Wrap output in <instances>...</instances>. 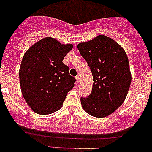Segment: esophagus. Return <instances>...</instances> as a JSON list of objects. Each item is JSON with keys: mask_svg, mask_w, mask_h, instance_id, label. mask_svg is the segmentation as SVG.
Masks as SVG:
<instances>
[{"mask_svg": "<svg viewBox=\"0 0 152 152\" xmlns=\"http://www.w3.org/2000/svg\"><path fill=\"white\" fill-rule=\"evenodd\" d=\"M76 81H77V83H80V76H77L76 77Z\"/></svg>", "mask_w": 152, "mask_h": 152, "instance_id": "1", "label": "esophagus"}]
</instances>
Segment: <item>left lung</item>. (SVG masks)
Returning <instances> with one entry per match:
<instances>
[{"label":"left lung","mask_w":152,"mask_h":152,"mask_svg":"<svg viewBox=\"0 0 152 152\" xmlns=\"http://www.w3.org/2000/svg\"><path fill=\"white\" fill-rule=\"evenodd\" d=\"M77 48L94 79L90 95L80 99L82 107L93 117H107L121 106L129 90L131 73L127 54L117 42L103 35Z\"/></svg>","instance_id":"1"}]
</instances>
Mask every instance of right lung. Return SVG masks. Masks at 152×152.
I'll return each mask as SVG.
<instances>
[{
    "instance_id": "1",
    "label": "right lung",
    "mask_w": 152,
    "mask_h": 152,
    "mask_svg": "<svg viewBox=\"0 0 152 152\" xmlns=\"http://www.w3.org/2000/svg\"><path fill=\"white\" fill-rule=\"evenodd\" d=\"M72 48V44H61L45 37L24 55L19 69L20 86L27 104L36 113L45 115L60 109L73 88L76 79L62 62Z\"/></svg>"
}]
</instances>
